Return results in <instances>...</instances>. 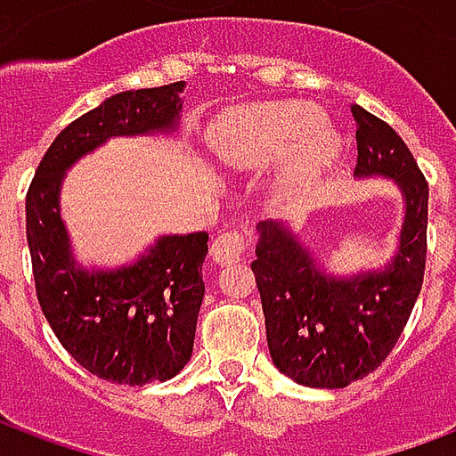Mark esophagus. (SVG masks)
<instances>
[{"label": "esophagus", "instance_id": "1", "mask_svg": "<svg viewBox=\"0 0 456 456\" xmlns=\"http://www.w3.org/2000/svg\"><path fill=\"white\" fill-rule=\"evenodd\" d=\"M248 239L244 232H222L215 241H212V248H209V256L215 264L224 266V264H234L239 258L247 254Z\"/></svg>", "mask_w": 456, "mask_h": 456}]
</instances>
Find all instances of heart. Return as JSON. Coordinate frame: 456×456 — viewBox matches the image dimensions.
<instances>
[{
    "label": "heart",
    "instance_id": "b5f03b06",
    "mask_svg": "<svg viewBox=\"0 0 456 456\" xmlns=\"http://www.w3.org/2000/svg\"><path fill=\"white\" fill-rule=\"evenodd\" d=\"M209 146L229 168H271L281 160V188H313L342 153V136L310 102H258L232 110L209 131Z\"/></svg>",
    "mask_w": 456,
    "mask_h": 456
}]
</instances>
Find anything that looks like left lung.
Wrapping results in <instances>:
<instances>
[{
    "instance_id": "1",
    "label": "left lung",
    "mask_w": 456,
    "mask_h": 456,
    "mask_svg": "<svg viewBox=\"0 0 456 456\" xmlns=\"http://www.w3.org/2000/svg\"><path fill=\"white\" fill-rule=\"evenodd\" d=\"M354 178H388L401 190V234L379 268L330 273L283 222H258L256 276L271 359L310 388H344L379 369L420 296L428 254V183L395 131L354 104Z\"/></svg>"
}]
</instances>
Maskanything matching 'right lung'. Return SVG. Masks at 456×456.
I'll list each match as a JSON object with an SVG mask.
<instances>
[{"label":"right lung","instance_id":"add662e5","mask_svg":"<svg viewBox=\"0 0 456 456\" xmlns=\"http://www.w3.org/2000/svg\"><path fill=\"white\" fill-rule=\"evenodd\" d=\"M183 90L180 80L107 97L55 136L26 195L41 310L65 352L104 381H168L190 362L205 296L208 232L163 234L129 264L87 268L77 264L61 215L63 178L110 139L178 131Z\"/></svg>","mask_w":456,"mask_h":456}]
</instances>
